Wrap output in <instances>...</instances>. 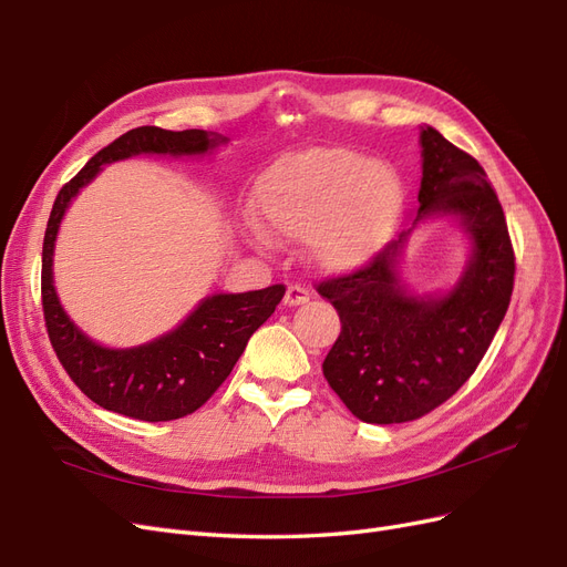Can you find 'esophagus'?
<instances>
[{
	"label": "esophagus",
	"instance_id": "34e87169",
	"mask_svg": "<svg viewBox=\"0 0 567 567\" xmlns=\"http://www.w3.org/2000/svg\"><path fill=\"white\" fill-rule=\"evenodd\" d=\"M307 300H310V290H307L305 286H298V284H290L286 288V296H284V302L288 307H296V305H305Z\"/></svg>",
	"mask_w": 567,
	"mask_h": 567
}]
</instances>
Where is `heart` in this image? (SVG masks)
Instances as JSON below:
<instances>
[{
  "label": "heart",
  "instance_id": "1",
  "mask_svg": "<svg viewBox=\"0 0 567 567\" xmlns=\"http://www.w3.org/2000/svg\"><path fill=\"white\" fill-rule=\"evenodd\" d=\"M404 198V182L390 163L346 146H317L267 167L255 184L252 208L271 238H307L310 262L342 274L381 252Z\"/></svg>",
  "mask_w": 567,
  "mask_h": 567
}]
</instances>
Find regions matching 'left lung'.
Instances as JSON below:
<instances>
[{
  "label": "left lung",
  "mask_w": 567,
  "mask_h": 567,
  "mask_svg": "<svg viewBox=\"0 0 567 567\" xmlns=\"http://www.w3.org/2000/svg\"><path fill=\"white\" fill-rule=\"evenodd\" d=\"M421 219L452 215L471 238V260L442 296H414L400 281L402 231L373 260L317 286L340 317L323 379L364 423L425 416L466 383L504 321L513 293L511 236L485 169L433 127H421Z\"/></svg>",
  "instance_id": "1"
}]
</instances>
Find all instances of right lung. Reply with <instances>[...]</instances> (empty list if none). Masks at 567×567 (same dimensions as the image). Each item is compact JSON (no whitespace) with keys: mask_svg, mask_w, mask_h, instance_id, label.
Returning <instances> with one entry per match:
<instances>
[{"mask_svg":"<svg viewBox=\"0 0 567 567\" xmlns=\"http://www.w3.org/2000/svg\"><path fill=\"white\" fill-rule=\"evenodd\" d=\"M221 142L225 140L219 134L205 130L169 132L148 125L130 130L63 184L51 208L42 246V310L51 348L71 381L92 402L115 414L148 423L194 414L227 381L248 338L277 310L286 286L274 284L248 293L210 296L200 300L175 331L140 348L111 350L84 336L56 298L51 265L59 225L68 205L99 175L101 165L140 153L200 156Z\"/></svg>","mask_w":567,"mask_h":567,"instance_id":"1","label":"right lung"}]
</instances>
